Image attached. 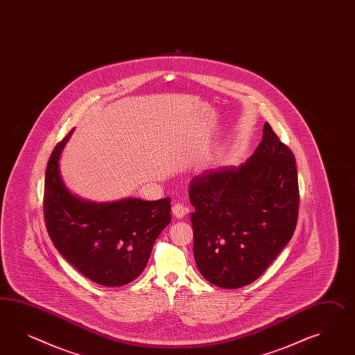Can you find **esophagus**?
<instances>
[{
	"label": "esophagus",
	"mask_w": 355,
	"mask_h": 355,
	"mask_svg": "<svg viewBox=\"0 0 355 355\" xmlns=\"http://www.w3.org/2000/svg\"><path fill=\"white\" fill-rule=\"evenodd\" d=\"M189 211H190V209L187 208L186 205L181 204V202H177V204H174L173 207H172V213L178 219L183 218Z\"/></svg>",
	"instance_id": "34e87169"
}]
</instances>
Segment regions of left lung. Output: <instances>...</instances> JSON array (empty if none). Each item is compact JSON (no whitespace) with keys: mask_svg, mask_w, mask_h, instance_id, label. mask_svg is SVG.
<instances>
[{"mask_svg":"<svg viewBox=\"0 0 355 355\" xmlns=\"http://www.w3.org/2000/svg\"><path fill=\"white\" fill-rule=\"evenodd\" d=\"M189 196L200 273L223 288L249 285L294 234L300 201L294 154L266 123L245 163L196 175Z\"/></svg>","mask_w":355,"mask_h":355,"instance_id":"left-lung-1","label":"left lung"}]
</instances>
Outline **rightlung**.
<instances>
[{
	"label": "right lung",
	"instance_id": "right-lung-1",
	"mask_svg": "<svg viewBox=\"0 0 355 355\" xmlns=\"http://www.w3.org/2000/svg\"><path fill=\"white\" fill-rule=\"evenodd\" d=\"M69 133L55 146L44 177V222L52 243L92 282L127 285L146 267L157 236L171 223V199H123L96 204L71 195L59 159Z\"/></svg>",
	"mask_w": 355,
	"mask_h": 355
}]
</instances>
